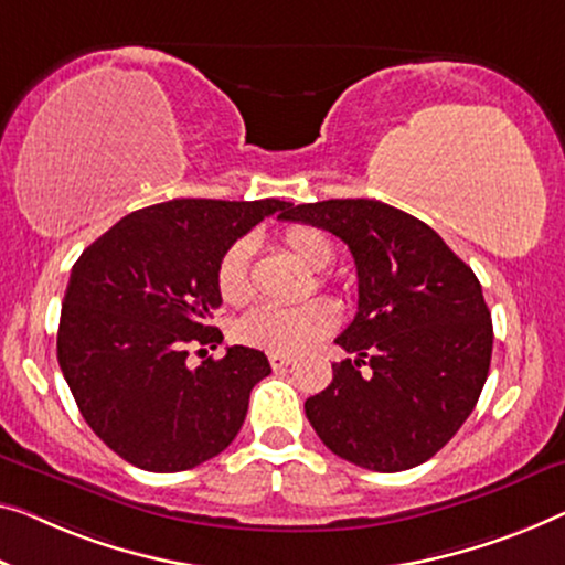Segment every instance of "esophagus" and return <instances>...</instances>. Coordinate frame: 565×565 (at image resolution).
Segmentation results:
<instances>
[{
	"label": "esophagus",
	"instance_id": "1",
	"mask_svg": "<svg viewBox=\"0 0 565 565\" xmlns=\"http://www.w3.org/2000/svg\"><path fill=\"white\" fill-rule=\"evenodd\" d=\"M291 355H284V352H271V355H268V363H271V367L274 370H281V367H286V365H291Z\"/></svg>",
	"mask_w": 565,
	"mask_h": 565
}]
</instances>
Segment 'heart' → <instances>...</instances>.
<instances>
[{
  "mask_svg": "<svg viewBox=\"0 0 565 565\" xmlns=\"http://www.w3.org/2000/svg\"><path fill=\"white\" fill-rule=\"evenodd\" d=\"M284 243L291 248V254H297L315 271H322L334 260L332 241L319 228L294 225L284 233ZM250 254H254V241L238 238L225 248V254L217 260V291L228 305H243L250 297ZM334 322L337 311L324 299H311L294 307L258 305L241 319L235 334L250 348L294 355V352L307 350L317 340H322Z\"/></svg>",
  "mask_w": 565,
  "mask_h": 565,
  "instance_id": "b5f03b06",
  "label": "heart"
}]
</instances>
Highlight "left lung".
<instances>
[{"label":"left lung","instance_id":"8db88e82","mask_svg":"<svg viewBox=\"0 0 565 565\" xmlns=\"http://www.w3.org/2000/svg\"><path fill=\"white\" fill-rule=\"evenodd\" d=\"M284 221L342 238L358 268V315L334 340L358 358L334 363L332 383L307 398L309 424L363 469L424 465L469 418L490 373L492 317L475 271L424 221L381 200L307 202Z\"/></svg>","mask_w":565,"mask_h":565}]
</instances>
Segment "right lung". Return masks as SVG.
Listing matches in <instances>:
<instances>
[{"label": "right lung", "mask_w": 565, "mask_h": 565, "mask_svg": "<svg viewBox=\"0 0 565 565\" xmlns=\"http://www.w3.org/2000/svg\"><path fill=\"white\" fill-rule=\"evenodd\" d=\"M284 200L182 198L141 207L83 250L67 281L57 363L86 424L129 465L184 471L213 459L246 420L254 385L271 373L260 350L217 348L215 271L225 248Z\"/></svg>", "instance_id": "1"}]
</instances>
